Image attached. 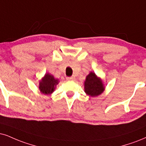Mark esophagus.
<instances>
[{
	"label": "esophagus",
	"mask_w": 146,
	"mask_h": 146,
	"mask_svg": "<svg viewBox=\"0 0 146 146\" xmlns=\"http://www.w3.org/2000/svg\"><path fill=\"white\" fill-rule=\"evenodd\" d=\"M75 79V77L74 76L67 77V80H68V81H74Z\"/></svg>",
	"instance_id": "obj_1"
}]
</instances>
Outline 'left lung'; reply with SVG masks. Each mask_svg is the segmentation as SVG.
<instances>
[{"mask_svg":"<svg viewBox=\"0 0 146 146\" xmlns=\"http://www.w3.org/2000/svg\"><path fill=\"white\" fill-rule=\"evenodd\" d=\"M84 86L85 93L91 97L98 96L102 94L105 90L102 79L98 77L94 72L92 71L86 76Z\"/></svg>","mask_w":146,"mask_h":146,"instance_id":"1","label":"left lung"}]
</instances>
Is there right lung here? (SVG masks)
<instances>
[{"instance_id":"1","label":"right lung","mask_w":146,"mask_h":146,"mask_svg":"<svg viewBox=\"0 0 146 146\" xmlns=\"http://www.w3.org/2000/svg\"><path fill=\"white\" fill-rule=\"evenodd\" d=\"M59 82L58 79L55 78L52 75L46 73L39 82L40 91L44 95H50L54 92Z\"/></svg>"}]
</instances>
